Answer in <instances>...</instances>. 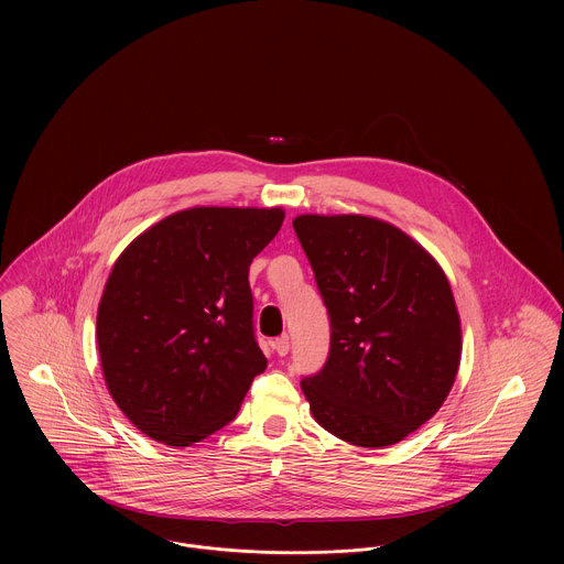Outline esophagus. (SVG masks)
<instances>
[{"label": "esophagus", "mask_w": 564, "mask_h": 564, "mask_svg": "<svg viewBox=\"0 0 564 564\" xmlns=\"http://www.w3.org/2000/svg\"><path fill=\"white\" fill-rule=\"evenodd\" d=\"M273 349H275V354H278V356H286V354H289V349H291V345H289V336H280V338H275V340H273Z\"/></svg>", "instance_id": "obj_1"}]
</instances>
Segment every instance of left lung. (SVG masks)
I'll use <instances>...</instances> for the list:
<instances>
[{
  "label": "left lung",
  "instance_id": "obj_1",
  "mask_svg": "<svg viewBox=\"0 0 564 564\" xmlns=\"http://www.w3.org/2000/svg\"><path fill=\"white\" fill-rule=\"evenodd\" d=\"M329 315V356L302 380L315 421L358 447H389L447 400L463 354L449 280L430 251L367 215L293 219Z\"/></svg>",
  "mask_w": 564,
  "mask_h": 564
}]
</instances>
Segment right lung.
Here are the masks:
<instances>
[{"label": "right lung", "instance_id": "right-lung-1", "mask_svg": "<svg viewBox=\"0 0 564 564\" xmlns=\"http://www.w3.org/2000/svg\"><path fill=\"white\" fill-rule=\"evenodd\" d=\"M282 221V208L195 206L148 228L115 260L97 349L110 398L145 436L188 447L237 416L267 369L249 264Z\"/></svg>", "mask_w": 564, "mask_h": 564}]
</instances>
